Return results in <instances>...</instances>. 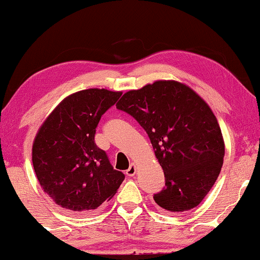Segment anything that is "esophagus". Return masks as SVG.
<instances>
[{
	"instance_id": "esophagus-1",
	"label": "esophagus",
	"mask_w": 260,
	"mask_h": 260,
	"mask_svg": "<svg viewBox=\"0 0 260 260\" xmlns=\"http://www.w3.org/2000/svg\"><path fill=\"white\" fill-rule=\"evenodd\" d=\"M136 171H137L136 165H135V164H131V165H130V167L127 168L125 173H126L127 177H134V175L136 174Z\"/></svg>"
}]
</instances>
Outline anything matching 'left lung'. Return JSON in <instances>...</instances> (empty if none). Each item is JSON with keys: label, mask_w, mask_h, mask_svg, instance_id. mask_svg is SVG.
<instances>
[{"label": "left lung", "mask_w": 260, "mask_h": 260, "mask_svg": "<svg viewBox=\"0 0 260 260\" xmlns=\"http://www.w3.org/2000/svg\"><path fill=\"white\" fill-rule=\"evenodd\" d=\"M117 109L146 130L166 186L155 203L174 214L197 207L220 174L224 156L221 127L207 101L179 81L157 80L124 93Z\"/></svg>", "instance_id": "8db88e82"}]
</instances>
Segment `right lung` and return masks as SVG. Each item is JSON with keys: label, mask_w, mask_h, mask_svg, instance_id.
<instances>
[{"label": "right lung", "mask_w": 260, "mask_h": 260, "mask_svg": "<svg viewBox=\"0 0 260 260\" xmlns=\"http://www.w3.org/2000/svg\"><path fill=\"white\" fill-rule=\"evenodd\" d=\"M122 92L88 88L66 96L40 125L32 162L40 186L57 205L86 212L110 201L124 180L94 142L101 116Z\"/></svg>", "instance_id": "right-lung-1"}]
</instances>
